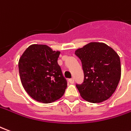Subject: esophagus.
I'll return each mask as SVG.
<instances>
[{
  "label": "esophagus",
  "instance_id": "obj_1",
  "mask_svg": "<svg viewBox=\"0 0 131 131\" xmlns=\"http://www.w3.org/2000/svg\"><path fill=\"white\" fill-rule=\"evenodd\" d=\"M69 82L72 84V83H74V79H69Z\"/></svg>",
  "mask_w": 131,
  "mask_h": 131
}]
</instances>
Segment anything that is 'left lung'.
<instances>
[{"instance_id": "obj_1", "label": "left lung", "mask_w": 131, "mask_h": 131, "mask_svg": "<svg viewBox=\"0 0 131 131\" xmlns=\"http://www.w3.org/2000/svg\"><path fill=\"white\" fill-rule=\"evenodd\" d=\"M82 63L84 81L77 85L81 96L92 103L107 100L115 92L121 79L120 57L107 44L91 42L77 49Z\"/></svg>"}]
</instances>
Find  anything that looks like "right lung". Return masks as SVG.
<instances>
[{"instance_id":"add662e5","label":"right lung","mask_w":131,"mask_h":131,"mask_svg":"<svg viewBox=\"0 0 131 131\" xmlns=\"http://www.w3.org/2000/svg\"><path fill=\"white\" fill-rule=\"evenodd\" d=\"M60 51L43 44H33L21 54L19 73L24 90L34 100L51 103L64 94L67 86L57 63Z\"/></svg>"}]
</instances>
